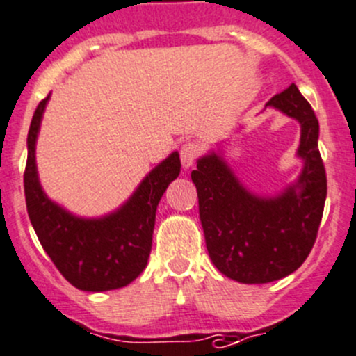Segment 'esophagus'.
Returning <instances> with one entry per match:
<instances>
[{
	"mask_svg": "<svg viewBox=\"0 0 356 356\" xmlns=\"http://www.w3.org/2000/svg\"><path fill=\"white\" fill-rule=\"evenodd\" d=\"M201 152H203V148H201L200 143L186 141L184 145L181 146V163H182V167H184V168L193 167V163H195V161L198 160V156L201 155Z\"/></svg>",
	"mask_w": 356,
	"mask_h": 356,
	"instance_id": "1",
	"label": "esophagus"
}]
</instances>
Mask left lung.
I'll return each mask as SVG.
<instances>
[{
    "label": "left lung",
    "instance_id": "8db88e82",
    "mask_svg": "<svg viewBox=\"0 0 356 356\" xmlns=\"http://www.w3.org/2000/svg\"><path fill=\"white\" fill-rule=\"evenodd\" d=\"M267 106L301 124L298 155L305 167L293 188L277 198H258L239 184L215 153L198 160V168L191 172L208 254L222 274L243 284L277 281L307 260L327 196L318 120L310 103L291 84Z\"/></svg>",
    "mask_w": 356,
    "mask_h": 356
}]
</instances>
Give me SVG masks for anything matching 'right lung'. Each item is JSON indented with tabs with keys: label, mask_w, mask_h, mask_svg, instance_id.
<instances>
[{
	"label": "right lung",
	"mask_w": 356,
	"mask_h": 356,
	"mask_svg": "<svg viewBox=\"0 0 356 356\" xmlns=\"http://www.w3.org/2000/svg\"><path fill=\"white\" fill-rule=\"evenodd\" d=\"M48 99L49 95L35 108L27 136L24 191L32 227L72 286L92 293L124 288L148 264L158 201L181 172L179 153L153 168L118 211L96 220L74 217L42 193L35 172V139Z\"/></svg>",
	"instance_id": "1"
}]
</instances>
